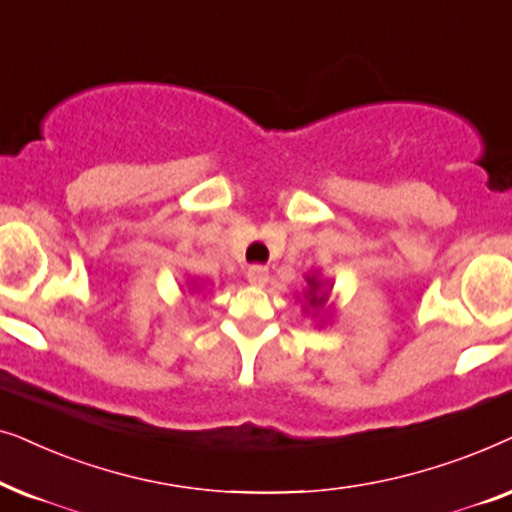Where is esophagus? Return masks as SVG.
Wrapping results in <instances>:
<instances>
[{
	"instance_id": "obj_1",
	"label": "esophagus",
	"mask_w": 512,
	"mask_h": 512,
	"mask_svg": "<svg viewBox=\"0 0 512 512\" xmlns=\"http://www.w3.org/2000/svg\"><path fill=\"white\" fill-rule=\"evenodd\" d=\"M245 278H248L252 285H264L269 281V269L262 267V264H252V267L245 271Z\"/></svg>"
}]
</instances>
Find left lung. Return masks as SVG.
<instances>
[{
	"mask_svg": "<svg viewBox=\"0 0 512 512\" xmlns=\"http://www.w3.org/2000/svg\"><path fill=\"white\" fill-rule=\"evenodd\" d=\"M306 285H309V288H306L304 299H306V303L310 304L309 307H306V311L313 309V311L318 313V311L325 306V302H327V292H330V288L325 290V283L320 281V278H318L316 274L306 276Z\"/></svg>",
	"mask_w": 512,
	"mask_h": 512,
	"instance_id": "1",
	"label": "left lung"
}]
</instances>
